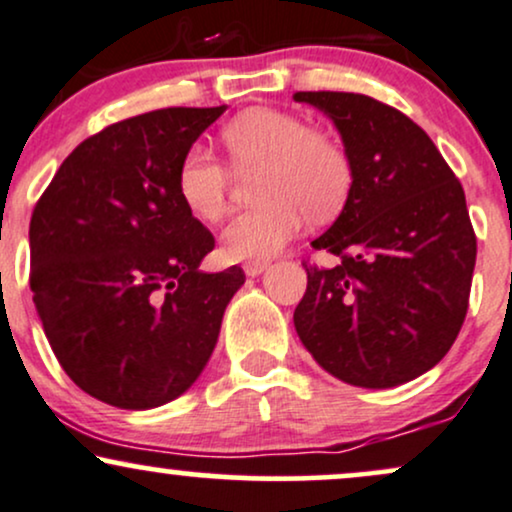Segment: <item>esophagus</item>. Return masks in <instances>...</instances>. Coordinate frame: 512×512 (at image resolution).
<instances>
[{"mask_svg":"<svg viewBox=\"0 0 512 512\" xmlns=\"http://www.w3.org/2000/svg\"><path fill=\"white\" fill-rule=\"evenodd\" d=\"M266 268H268V261H246L244 263V273L249 275V278H256V275H261Z\"/></svg>","mask_w":512,"mask_h":512,"instance_id":"obj_1","label":"esophagus"}]
</instances>
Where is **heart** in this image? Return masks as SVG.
<instances>
[{
    "instance_id": "1",
    "label": "heart",
    "mask_w": 512,
    "mask_h": 512,
    "mask_svg": "<svg viewBox=\"0 0 512 512\" xmlns=\"http://www.w3.org/2000/svg\"><path fill=\"white\" fill-rule=\"evenodd\" d=\"M222 143L239 172L263 170L261 206L239 213L222 230V254L261 261L285 246L309 220L333 218L352 191L354 167L345 143L311 129L299 114L249 110L222 129ZM232 174L213 150L191 146L177 167V194L191 215L218 220L230 201Z\"/></svg>"
}]
</instances>
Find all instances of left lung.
<instances>
[{"label": "left lung", "mask_w": 512, "mask_h": 512, "mask_svg": "<svg viewBox=\"0 0 512 512\" xmlns=\"http://www.w3.org/2000/svg\"><path fill=\"white\" fill-rule=\"evenodd\" d=\"M333 119L354 182L340 218L314 242L338 256L306 268L299 340L350 386L393 388L446 357L470 306L477 234L465 191L429 134L369 95L302 90Z\"/></svg>", "instance_id": "left-lung-1"}]
</instances>
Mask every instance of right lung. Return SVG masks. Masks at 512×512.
I'll use <instances>...</instances> for the list:
<instances>
[{
	"instance_id": "add662e5",
	"label": "right lung",
	"mask_w": 512,
	"mask_h": 512,
	"mask_svg": "<svg viewBox=\"0 0 512 512\" xmlns=\"http://www.w3.org/2000/svg\"><path fill=\"white\" fill-rule=\"evenodd\" d=\"M227 107L110 124L62 162L30 218V290L54 357L88 395L150 410L213 354L244 270H198L215 237L177 194L184 153Z\"/></svg>"
}]
</instances>
